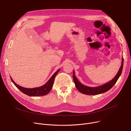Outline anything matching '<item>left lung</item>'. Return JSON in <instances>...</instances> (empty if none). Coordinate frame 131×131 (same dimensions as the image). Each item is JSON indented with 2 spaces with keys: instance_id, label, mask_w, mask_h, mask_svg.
Segmentation results:
<instances>
[{
  "instance_id": "1",
  "label": "left lung",
  "mask_w": 131,
  "mask_h": 131,
  "mask_svg": "<svg viewBox=\"0 0 131 131\" xmlns=\"http://www.w3.org/2000/svg\"><path fill=\"white\" fill-rule=\"evenodd\" d=\"M123 58H122V64L121 66V67L118 72V73L115 76V77L110 82L101 86L95 87V88H90V87L85 86L83 85L82 83H81L79 81V80L77 79L76 77L74 75L75 72L73 71V81L75 83L76 88L80 92L86 95H96L105 93L108 91H109V90H110L118 81V79L119 78V77L121 74L122 69H123Z\"/></svg>"
}]
</instances>
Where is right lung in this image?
Segmentation results:
<instances>
[{
  "label": "right lung",
  "instance_id": "add662e5",
  "mask_svg": "<svg viewBox=\"0 0 131 131\" xmlns=\"http://www.w3.org/2000/svg\"><path fill=\"white\" fill-rule=\"evenodd\" d=\"M60 70V69H58L55 73L52 75V76L51 77V78L49 80V81L43 86H41L40 87H38V88H33V89H27L23 88V87L19 86L17 84H16L14 81L12 80V79L10 77V79L11 80V81L13 82V83L16 85L17 88L21 91L22 93L24 94L30 96H44L47 94L51 90L52 88V85L53 84V81L54 80V78L56 76V75L58 74Z\"/></svg>",
  "mask_w": 131,
  "mask_h": 131
}]
</instances>
